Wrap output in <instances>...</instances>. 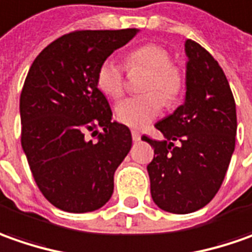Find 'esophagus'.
Instances as JSON below:
<instances>
[{"label": "esophagus", "instance_id": "1", "mask_svg": "<svg viewBox=\"0 0 252 252\" xmlns=\"http://www.w3.org/2000/svg\"><path fill=\"white\" fill-rule=\"evenodd\" d=\"M131 135H132V141L134 142H138V141H141V134L138 132V131H131Z\"/></svg>", "mask_w": 252, "mask_h": 252}]
</instances>
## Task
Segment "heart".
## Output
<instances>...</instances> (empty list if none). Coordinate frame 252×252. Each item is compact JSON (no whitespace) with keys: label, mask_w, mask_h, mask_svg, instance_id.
<instances>
[{"label":"heart","mask_w":252,"mask_h":252,"mask_svg":"<svg viewBox=\"0 0 252 252\" xmlns=\"http://www.w3.org/2000/svg\"><path fill=\"white\" fill-rule=\"evenodd\" d=\"M129 71L141 69L146 78L141 91L148 92L141 96L123 100L116 107V117L126 126L142 128L152 123L166 103L173 104L180 97L186 85L183 69L170 61V53L159 44H145L132 50L126 58ZM97 88L111 99L124 94L126 81L123 68L114 60H104L96 75Z\"/></svg>","instance_id":"1"}]
</instances>
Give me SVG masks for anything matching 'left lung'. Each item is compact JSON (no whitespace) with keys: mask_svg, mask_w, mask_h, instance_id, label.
<instances>
[{"mask_svg":"<svg viewBox=\"0 0 252 252\" xmlns=\"http://www.w3.org/2000/svg\"><path fill=\"white\" fill-rule=\"evenodd\" d=\"M186 101L156 123L164 139H142L155 149L148 164L151 194L166 212H195L219 191L236 146V103L218 61L186 41Z\"/></svg>","mask_w":252,"mask_h":252,"instance_id":"1","label":"left lung"}]
</instances>
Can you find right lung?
Returning a JSON list of instances; mask_svg holds the SVG:
<instances>
[{"label":"right lung","mask_w":252,"mask_h":252,"mask_svg":"<svg viewBox=\"0 0 252 252\" xmlns=\"http://www.w3.org/2000/svg\"><path fill=\"white\" fill-rule=\"evenodd\" d=\"M138 29L76 31L50 43L33 61L21 93L23 152L50 204L92 212L111 198L114 171L132 145L96 83L100 64ZM103 129L98 132V128ZM91 132L96 141L86 138Z\"/></svg>","instance_id":"right-lung-1"}]
</instances>
